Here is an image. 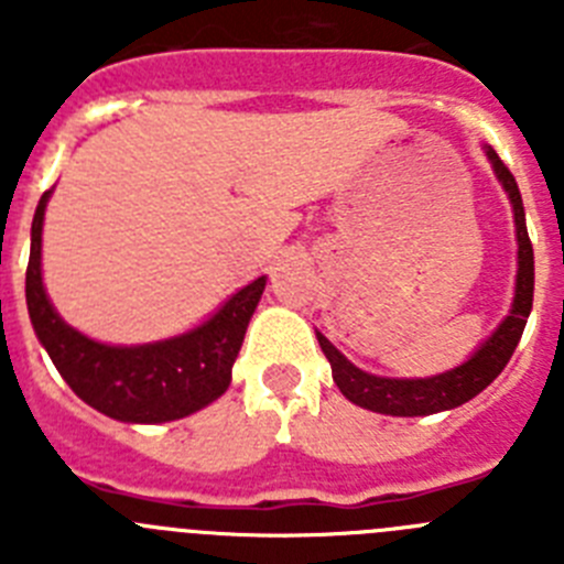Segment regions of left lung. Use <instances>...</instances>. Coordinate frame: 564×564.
I'll return each instance as SVG.
<instances>
[{"label":"left lung","mask_w":564,"mask_h":564,"mask_svg":"<svg viewBox=\"0 0 564 564\" xmlns=\"http://www.w3.org/2000/svg\"><path fill=\"white\" fill-rule=\"evenodd\" d=\"M486 154L488 161H491V169H495L497 181L506 188L511 208H514L517 288L511 311L502 318V325L480 344V350L468 358V361H463L455 370H446L441 376L430 378H381L372 376V372H364L358 370L356 364L347 361L322 333H316L318 347H322V352L330 361L336 387L341 390V395L347 401L358 403L364 410L398 417L432 415V412L455 410L460 403L480 395L488 383L500 376L508 358L514 356L522 330H525L528 313H531V305H534V248H531V239H528L525 208H522V197L520 188H517L514 174L508 172V166L500 161V154L495 149L486 147Z\"/></svg>","instance_id":"obj_1"}]
</instances>
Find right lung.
Listing matches in <instances>:
<instances>
[{"mask_svg": "<svg viewBox=\"0 0 564 564\" xmlns=\"http://www.w3.org/2000/svg\"><path fill=\"white\" fill-rule=\"evenodd\" d=\"M50 192L42 194L30 228L24 279L28 313L39 341L69 390L84 403L123 423H166L203 410L231 383L248 322L265 291V276L234 293L200 327L166 341L112 347L69 327L50 305L42 282V226Z\"/></svg>", "mask_w": 564, "mask_h": 564, "instance_id": "1", "label": "right lung"}]
</instances>
